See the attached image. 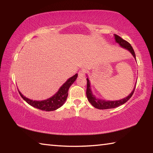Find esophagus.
<instances>
[{"label": "esophagus", "instance_id": "1", "mask_svg": "<svg viewBox=\"0 0 153 153\" xmlns=\"http://www.w3.org/2000/svg\"><path fill=\"white\" fill-rule=\"evenodd\" d=\"M85 74H86V70H85V69H82V70H80L79 71L78 75L79 76H84Z\"/></svg>", "mask_w": 153, "mask_h": 153}]
</instances>
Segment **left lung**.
Listing matches in <instances>:
<instances>
[{
    "mask_svg": "<svg viewBox=\"0 0 153 153\" xmlns=\"http://www.w3.org/2000/svg\"><path fill=\"white\" fill-rule=\"evenodd\" d=\"M115 36V42L118 43L119 45H120L121 47L126 49L128 51L131 53V55H133L134 59H136V55L135 53H134V51L132 48V46H131L130 44L128 42H127L125 40H123L121 38L120 36H119L116 34H114ZM87 89H86V96L88 100V101L90 102L93 107L95 108H98V109H108V108H113L115 107H117L119 106L123 105L124 103H126L128 100L131 97V96L133 95L134 90L136 88V85H134V88L131 92L129 94L128 97L123 98V99L119 100H105L102 99H100V98H97L95 97V95L93 94L92 90H91V87H90V82L88 79V77L87 76Z\"/></svg>",
    "mask_w": 153,
    "mask_h": 153,
    "instance_id": "1",
    "label": "left lung"
}]
</instances>
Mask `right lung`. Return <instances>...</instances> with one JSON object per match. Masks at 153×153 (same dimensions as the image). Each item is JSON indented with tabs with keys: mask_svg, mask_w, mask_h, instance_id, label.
<instances>
[{
	"mask_svg": "<svg viewBox=\"0 0 153 153\" xmlns=\"http://www.w3.org/2000/svg\"><path fill=\"white\" fill-rule=\"evenodd\" d=\"M77 77V74L71 77L62 85L59 89L57 92L54 94L53 97L43 100H33L30 98L24 97L19 90V94L25 102L30 105L38 109L45 111H53L60 108L63 105L68 96V90L73 83L76 81Z\"/></svg>",
	"mask_w": 153,
	"mask_h": 153,
	"instance_id": "1",
	"label": "right lung"
}]
</instances>
